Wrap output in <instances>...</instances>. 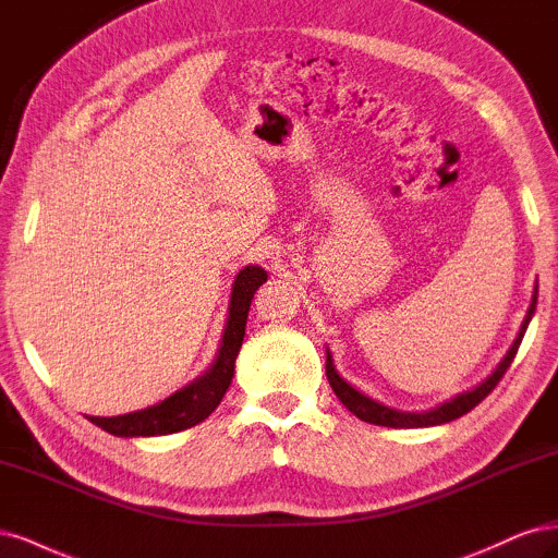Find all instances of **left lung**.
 <instances>
[{
	"label": "left lung",
	"instance_id": "obj_1",
	"mask_svg": "<svg viewBox=\"0 0 558 558\" xmlns=\"http://www.w3.org/2000/svg\"><path fill=\"white\" fill-rule=\"evenodd\" d=\"M535 303H537V284H535V292H533V299H531V305H529V313H526L524 322H521V329H519V333L514 338V343L510 345L508 354L500 359V364L494 368V373L487 377V380L480 383L475 389L457 393L454 399L440 403L434 410L405 412V410L389 408V405H385L380 401L366 397V393L354 389L348 380H343V377L338 375V371L333 366L331 352L327 350V377H329V385H331L333 393L338 397V401L343 403L352 412V415H356L359 420L368 422V424L391 426V428H420V426H438V424H445V422H452V420L465 415V412H471L477 403H482L484 399H487L489 393L494 391V387L500 383V377L506 375V371L510 368L512 359H514V354H517V350L521 345V338H524V333H526L529 322H531V317L535 313Z\"/></svg>",
	"mask_w": 558,
	"mask_h": 558
}]
</instances>
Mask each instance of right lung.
<instances>
[{
    "mask_svg": "<svg viewBox=\"0 0 558 558\" xmlns=\"http://www.w3.org/2000/svg\"><path fill=\"white\" fill-rule=\"evenodd\" d=\"M262 282H266V271L262 266H245L241 268L239 276L233 278L229 315L220 340V350L215 354L210 368L204 375L196 377L194 383H190L181 391L171 393L169 399L146 410L128 412V415L118 417L87 420L118 438L167 436L204 422L210 412L220 405L225 391L231 385L233 366H236V356L243 345L250 303H253V296L262 287Z\"/></svg>",
    "mask_w": 558,
    "mask_h": 558,
    "instance_id": "obj_1",
    "label": "right lung"
}]
</instances>
